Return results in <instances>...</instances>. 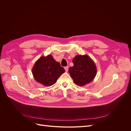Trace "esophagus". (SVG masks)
<instances>
[{"label": "esophagus", "mask_w": 131, "mask_h": 131, "mask_svg": "<svg viewBox=\"0 0 131 131\" xmlns=\"http://www.w3.org/2000/svg\"><path fill=\"white\" fill-rule=\"evenodd\" d=\"M64 69H65L66 72H68V67H64Z\"/></svg>", "instance_id": "esophagus-1"}]
</instances>
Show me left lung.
Listing matches in <instances>:
<instances>
[{
  "instance_id": "8db88e82",
  "label": "left lung",
  "mask_w": 131,
  "mask_h": 131,
  "mask_svg": "<svg viewBox=\"0 0 131 131\" xmlns=\"http://www.w3.org/2000/svg\"><path fill=\"white\" fill-rule=\"evenodd\" d=\"M74 66L69 69V73L74 82L79 86H84L93 80L97 74L96 64L88 55H77L73 59Z\"/></svg>"
}]
</instances>
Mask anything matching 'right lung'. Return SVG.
Masks as SVG:
<instances>
[{"mask_svg": "<svg viewBox=\"0 0 131 131\" xmlns=\"http://www.w3.org/2000/svg\"><path fill=\"white\" fill-rule=\"evenodd\" d=\"M64 72L65 70L61 67L60 63L55 61L51 54L40 57L31 69L35 81L47 87L54 84Z\"/></svg>", "mask_w": 131, "mask_h": 131, "instance_id": "add662e5", "label": "right lung"}]
</instances>
